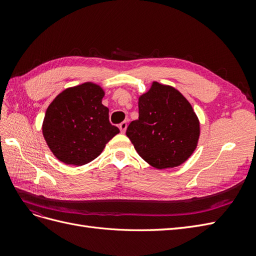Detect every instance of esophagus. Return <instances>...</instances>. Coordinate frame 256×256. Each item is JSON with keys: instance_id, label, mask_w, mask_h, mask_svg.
I'll return each mask as SVG.
<instances>
[{"instance_id": "obj_1", "label": "esophagus", "mask_w": 256, "mask_h": 256, "mask_svg": "<svg viewBox=\"0 0 256 256\" xmlns=\"http://www.w3.org/2000/svg\"><path fill=\"white\" fill-rule=\"evenodd\" d=\"M126 129H127V122H120V132L124 134V132H125V131H126Z\"/></svg>"}]
</instances>
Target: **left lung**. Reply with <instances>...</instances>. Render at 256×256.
Returning <instances> with one entry per match:
<instances>
[{
    "mask_svg": "<svg viewBox=\"0 0 256 256\" xmlns=\"http://www.w3.org/2000/svg\"><path fill=\"white\" fill-rule=\"evenodd\" d=\"M138 120L126 134L140 157L158 170L180 166L196 150L200 120L192 106L171 85L154 81L138 96Z\"/></svg>",
    "mask_w": 256,
    "mask_h": 256,
    "instance_id": "8db88e82",
    "label": "left lung"
}]
</instances>
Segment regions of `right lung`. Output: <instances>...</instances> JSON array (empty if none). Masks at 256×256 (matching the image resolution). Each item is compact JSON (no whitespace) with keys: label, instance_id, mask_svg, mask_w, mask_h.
<instances>
[{"label":"right lung","instance_id":"obj_1","mask_svg":"<svg viewBox=\"0 0 256 256\" xmlns=\"http://www.w3.org/2000/svg\"><path fill=\"white\" fill-rule=\"evenodd\" d=\"M104 94L100 85L85 82L60 92L49 104L42 129L58 160L68 166L86 164L120 132L109 122Z\"/></svg>","mask_w":256,"mask_h":256}]
</instances>
